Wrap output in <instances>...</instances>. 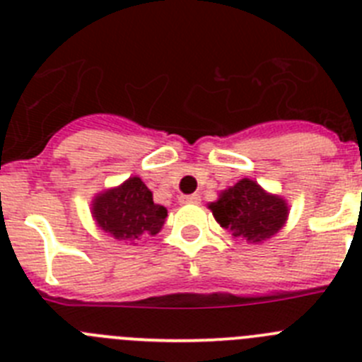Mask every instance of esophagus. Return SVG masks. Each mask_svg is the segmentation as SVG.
<instances>
[{
  "instance_id": "obj_1",
  "label": "esophagus",
  "mask_w": 362,
  "mask_h": 362,
  "mask_svg": "<svg viewBox=\"0 0 362 362\" xmlns=\"http://www.w3.org/2000/svg\"><path fill=\"white\" fill-rule=\"evenodd\" d=\"M179 201H181V203H199L201 201V197H199V194H190V196H181L179 197Z\"/></svg>"
}]
</instances>
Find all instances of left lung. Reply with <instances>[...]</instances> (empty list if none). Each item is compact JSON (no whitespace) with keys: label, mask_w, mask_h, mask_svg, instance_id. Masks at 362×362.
<instances>
[{"label":"left lung","mask_w":362,"mask_h":362,"mask_svg":"<svg viewBox=\"0 0 362 362\" xmlns=\"http://www.w3.org/2000/svg\"><path fill=\"white\" fill-rule=\"evenodd\" d=\"M214 217L233 238H245L248 243H261L279 232L288 216V206L281 197L268 196L250 179L221 194L219 201L210 204Z\"/></svg>","instance_id":"8db88e82"}]
</instances>
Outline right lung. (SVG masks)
<instances>
[{"instance_id":"obj_1","label":"right lung","mask_w":362,"mask_h":362,"mask_svg":"<svg viewBox=\"0 0 362 362\" xmlns=\"http://www.w3.org/2000/svg\"><path fill=\"white\" fill-rule=\"evenodd\" d=\"M92 212L101 230L119 241L156 235L166 219V209L153 203L152 192L139 177H130L119 188L99 194Z\"/></svg>"}]
</instances>
